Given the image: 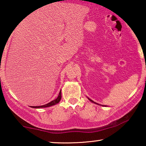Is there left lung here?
Instances as JSON below:
<instances>
[{
	"mask_svg": "<svg viewBox=\"0 0 146 146\" xmlns=\"http://www.w3.org/2000/svg\"><path fill=\"white\" fill-rule=\"evenodd\" d=\"M89 100H90L91 102H94V103H95V104H97V103H96V102H93L92 100H90V98H88Z\"/></svg>",
	"mask_w": 146,
	"mask_h": 146,
	"instance_id": "left-lung-1",
	"label": "left lung"
}]
</instances>
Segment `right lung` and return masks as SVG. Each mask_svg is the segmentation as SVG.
<instances>
[{
	"label": "right lung",
	"mask_w": 146,
	"mask_h": 146,
	"mask_svg": "<svg viewBox=\"0 0 146 146\" xmlns=\"http://www.w3.org/2000/svg\"><path fill=\"white\" fill-rule=\"evenodd\" d=\"M61 98H62V96H61V90H60V93H59L58 96L56 99L54 100L51 101L50 102L48 103L45 105L39 106H31V108H46V107L52 106H54V105L56 104H58V103H59V102L60 101V100H61Z\"/></svg>",
	"instance_id": "obj_1"
}]
</instances>
